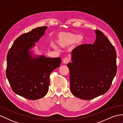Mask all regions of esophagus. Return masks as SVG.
Masks as SVG:
<instances>
[{"label": "esophagus", "mask_w": 123, "mask_h": 123, "mask_svg": "<svg viewBox=\"0 0 123 123\" xmlns=\"http://www.w3.org/2000/svg\"><path fill=\"white\" fill-rule=\"evenodd\" d=\"M70 59L69 58L66 57L64 59H63V63L65 64H67L70 62Z\"/></svg>", "instance_id": "obj_1"}]
</instances>
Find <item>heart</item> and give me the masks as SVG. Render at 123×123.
Segmentation results:
<instances>
[{
    "label": "heart",
    "instance_id": "1",
    "mask_svg": "<svg viewBox=\"0 0 123 123\" xmlns=\"http://www.w3.org/2000/svg\"><path fill=\"white\" fill-rule=\"evenodd\" d=\"M84 41L83 35H78L72 32H61L57 35L56 43L62 48H65L74 43L76 45H81ZM52 47L55 48V45H52Z\"/></svg>",
    "mask_w": 123,
    "mask_h": 123
}]
</instances>
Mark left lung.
<instances>
[{
	"label": "left lung",
	"mask_w": 123,
	"mask_h": 123,
	"mask_svg": "<svg viewBox=\"0 0 123 123\" xmlns=\"http://www.w3.org/2000/svg\"><path fill=\"white\" fill-rule=\"evenodd\" d=\"M93 44H82L71 53L70 71L71 92L75 97L90 100L105 94L117 74V52L109 40L95 31Z\"/></svg>",
	"instance_id": "1"
}]
</instances>
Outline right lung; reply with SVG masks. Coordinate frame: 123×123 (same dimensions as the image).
I'll list each match as a JSON object with an SVG mask.
<instances>
[{
	"label": "right lung",
	"instance_id": "add662e5",
	"mask_svg": "<svg viewBox=\"0 0 123 123\" xmlns=\"http://www.w3.org/2000/svg\"><path fill=\"white\" fill-rule=\"evenodd\" d=\"M47 26L37 27L16 39L6 57V76L15 94L29 100L45 96L49 75L60 66L61 58L34 56L31 49L45 34Z\"/></svg>",
	"mask_w": 123,
	"mask_h": 123
}]
</instances>
